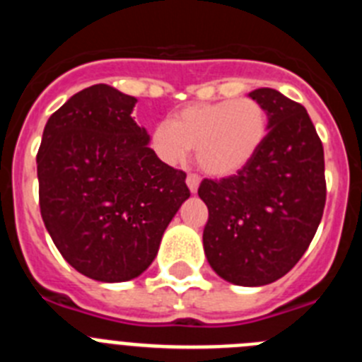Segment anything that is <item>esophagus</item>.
I'll return each instance as SVG.
<instances>
[{
    "label": "esophagus",
    "mask_w": 362,
    "mask_h": 362,
    "mask_svg": "<svg viewBox=\"0 0 362 362\" xmlns=\"http://www.w3.org/2000/svg\"><path fill=\"white\" fill-rule=\"evenodd\" d=\"M199 183H201L199 175H196V174H188L187 175V185H188V188H190L192 194H196L197 188H199Z\"/></svg>",
    "instance_id": "1"
}]
</instances>
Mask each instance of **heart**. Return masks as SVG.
I'll return each mask as SVG.
<instances>
[{"instance_id": "obj_1", "label": "heart", "mask_w": 362, "mask_h": 362, "mask_svg": "<svg viewBox=\"0 0 362 362\" xmlns=\"http://www.w3.org/2000/svg\"><path fill=\"white\" fill-rule=\"evenodd\" d=\"M270 129L268 110L254 98L188 105L170 121L156 124L153 153L166 165H181L196 148L201 170L216 177L238 174L257 156Z\"/></svg>"}]
</instances>
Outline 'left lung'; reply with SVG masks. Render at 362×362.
<instances>
[{
  "instance_id": "obj_1",
  "label": "left lung",
  "mask_w": 362,
  "mask_h": 362,
  "mask_svg": "<svg viewBox=\"0 0 362 362\" xmlns=\"http://www.w3.org/2000/svg\"><path fill=\"white\" fill-rule=\"evenodd\" d=\"M250 98L264 105V145L235 175L203 179L209 209L204 254L217 276L239 286L281 279L312 243L326 203L325 150L308 112L274 88Z\"/></svg>"
}]
</instances>
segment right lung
Wrapping results in <instances>:
<instances>
[{
    "mask_svg": "<svg viewBox=\"0 0 362 362\" xmlns=\"http://www.w3.org/2000/svg\"><path fill=\"white\" fill-rule=\"evenodd\" d=\"M136 101L108 85L74 94L45 124L36 158L54 245L70 267L103 283L141 276L190 197L187 174L153 153L130 116Z\"/></svg>",
    "mask_w": 362,
    "mask_h": 362,
    "instance_id": "right-lung-1",
    "label": "right lung"
}]
</instances>
